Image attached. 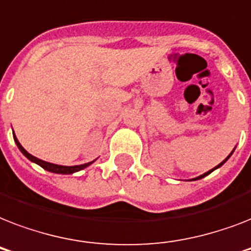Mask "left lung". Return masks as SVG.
Segmentation results:
<instances>
[{
    "mask_svg": "<svg viewBox=\"0 0 251 251\" xmlns=\"http://www.w3.org/2000/svg\"><path fill=\"white\" fill-rule=\"evenodd\" d=\"M233 151H234V150H233ZM233 151H232V152L229 153V156H226V160H223L222 163H220V164H219V165H216V167H215V168H212V169H211V171L206 172V173H203V175H201V176H199V177H197V178H194V179H201V178H203V177H206L207 175H210L211 172H214L215 169H218V168H220V167H222V165L224 164V163H226V161L228 160V159H229V157H230V155H232V153H233Z\"/></svg>",
    "mask_w": 251,
    "mask_h": 251,
    "instance_id": "left-lung-1",
    "label": "left lung"
}]
</instances>
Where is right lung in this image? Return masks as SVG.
Segmentation results:
<instances>
[{
  "label": "right lung",
  "mask_w": 251,
  "mask_h": 251,
  "mask_svg": "<svg viewBox=\"0 0 251 251\" xmlns=\"http://www.w3.org/2000/svg\"><path fill=\"white\" fill-rule=\"evenodd\" d=\"M14 141H15V143H17L18 149L21 150V152L25 155L28 160H31L32 163H36L37 165H40L41 168H44L45 171L48 172H52V173H58V175H72V173H75V172L78 171H82V169H84V168H87L88 165H91L94 161H91V163H86V164H82V165H73V167H66V165H58V164H52V163H48V161H44L41 160V159H37V157L32 156L31 153H28L27 151H25L23 147H22V145L19 143V141L17 139V137H15V134H14Z\"/></svg>",
  "instance_id": "right-lung-1"
}]
</instances>
